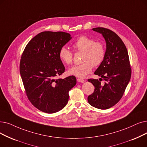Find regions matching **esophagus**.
Segmentation results:
<instances>
[{
	"mask_svg": "<svg viewBox=\"0 0 147 147\" xmlns=\"http://www.w3.org/2000/svg\"><path fill=\"white\" fill-rule=\"evenodd\" d=\"M77 81L79 83H84L85 82V80L84 79H79V78L77 79Z\"/></svg>",
	"mask_w": 147,
	"mask_h": 147,
	"instance_id": "1",
	"label": "esophagus"
}]
</instances>
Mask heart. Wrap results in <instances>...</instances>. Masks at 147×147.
<instances>
[{"mask_svg": "<svg viewBox=\"0 0 147 147\" xmlns=\"http://www.w3.org/2000/svg\"><path fill=\"white\" fill-rule=\"evenodd\" d=\"M73 47L76 50L84 52L82 59L84 62L68 69L69 74L76 77L84 78L91 71L93 66L101 65L105 59L106 49L104 44L100 41H95L90 37L80 36L73 43ZM59 57L65 64L69 65L73 62V54L65 47H62L59 50Z\"/></svg>", "mask_w": 147, "mask_h": 147, "instance_id": "1", "label": "heart"}]
</instances>
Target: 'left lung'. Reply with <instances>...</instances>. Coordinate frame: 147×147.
Masks as SVG:
<instances>
[{
	"mask_svg": "<svg viewBox=\"0 0 147 147\" xmlns=\"http://www.w3.org/2000/svg\"><path fill=\"white\" fill-rule=\"evenodd\" d=\"M102 34L106 43L105 58L94 74L103 78L105 82L101 84L100 78L89 79L95 86L94 92L89 95V105L100 109H107L115 105L122 98L130 82L131 70L127 48L122 40L114 32L104 28H93Z\"/></svg>",
	"mask_w": 147,
	"mask_h": 147,
	"instance_id": "obj_1",
	"label": "left lung"
}]
</instances>
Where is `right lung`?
Listing matches in <instances>:
<instances>
[{
	"mask_svg": "<svg viewBox=\"0 0 147 147\" xmlns=\"http://www.w3.org/2000/svg\"><path fill=\"white\" fill-rule=\"evenodd\" d=\"M71 38L63 32H42L28 42L22 55L20 73L25 91L31 103L43 112L62 109L76 84L74 76L56 79L65 70L59 50Z\"/></svg>",
	"mask_w": 147,
	"mask_h": 147,
	"instance_id": "add662e5",
	"label": "right lung"
}]
</instances>
